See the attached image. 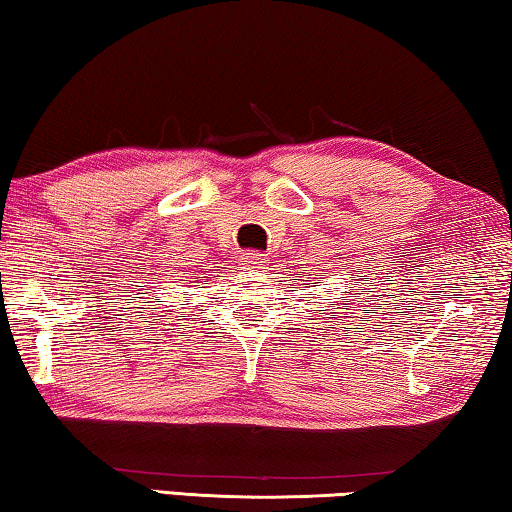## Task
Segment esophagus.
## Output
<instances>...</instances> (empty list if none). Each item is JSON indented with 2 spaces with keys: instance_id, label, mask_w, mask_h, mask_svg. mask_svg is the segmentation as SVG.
Returning a JSON list of instances; mask_svg holds the SVG:
<instances>
[{
  "instance_id": "1",
  "label": "esophagus",
  "mask_w": 512,
  "mask_h": 512,
  "mask_svg": "<svg viewBox=\"0 0 512 512\" xmlns=\"http://www.w3.org/2000/svg\"><path fill=\"white\" fill-rule=\"evenodd\" d=\"M243 266H246V269H264L266 266V255H262V253H246L243 255Z\"/></svg>"
}]
</instances>
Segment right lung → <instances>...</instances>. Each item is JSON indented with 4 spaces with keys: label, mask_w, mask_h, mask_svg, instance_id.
<instances>
[{
    "label": "right lung",
    "mask_w": 512,
    "mask_h": 512,
    "mask_svg": "<svg viewBox=\"0 0 512 512\" xmlns=\"http://www.w3.org/2000/svg\"><path fill=\"white\" fill-rule=\"evenodd\" d=\"M170 280H173L175 287H177V296L175 298H180V294L182 296L189 294V291H186V289H189L193 282H198L196 273H182V271H177V275H173V278H170ZM159 289H161V285H159ZM150 294H152V291H150ZM150 300H154V303H157V305L164 303V300H161V296H157V294H154V298H150ZM166 303H168V300H166ZM154 310H157V307H154ZM164 312H168V310H164Z\"/></svg>",
    "instance_id": "1"
}]
</instances>
